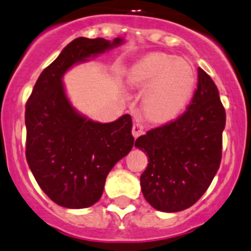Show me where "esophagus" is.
<instances>
[{
  "mask_svg": "<svg viewBox=\"0 0 251 251\" xmlns=\"http://www.w3.org/2000/svg\"><path fill=\"white\" fill-rule=\"evenodd\" d=\"M144 125H142L141 123H139V121H135L132 125V135L135 139H137L139 136H141L142 133H144Z\"/></svg>",
  "mask_w": 251,
  "mask_h": 251,
  "instance_id": "34e87169",
  "label": "esophagus"
}]
</instances>
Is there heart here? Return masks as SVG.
I'll return each instance as SVG.
<instances>
[{
  "instance_id": "heart-1",
  "label": "heart",
  "mask_w": 251,
  "mask_h": 251,
  "mask_svg": "<svg viewBox=\"0 0 251 251\" xmlns=\"http://www.w3.org/2000/svg\"><path fill=\"white\" fill-rule=\"evenodd\" d=\"M127 83L146 88L142 109L147 118L167 121L179 114L193 95L197 76L187 60L166 53H150L127 70Z\"/></svg>"
}]
</instances>
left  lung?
I'll return each instance as SVG.
<instances>
[{"label": "left lung", "instance_id": "obj_1", "mask_svg": "<svg viewBox=\"0 0 251 251\" xmlns=\"http://www.w3.org/2000/svg\"><path fill=\"white\" fill-rule=\"evenodd\" d=\"M224 127L226 110L218 88L198 68L197 89L186 111L135 142L149 156L140 182L154 209L179 212L204 194L221 165Z\"/></svg>", "mask_w": 251, "mask_h": 251}]
</instances>
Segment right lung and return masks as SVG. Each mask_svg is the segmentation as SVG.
<instances>
[{
    "label": "right lung",
    "mask_w": 251,
    "mask_h": 251,
    "mask_svg": "<svg viewBox=\"0 0 251 251\" xmlns=\"http://www.w3.org/2000/svg\"><path fill=\"white\" fill-rule=\"evenodd\" d=\"M123 39H74L37 79L25 104V158L42 191L65 208L97 203L115 163L133 146L128 114L95 123L73 109L62 78L72 65L121 44Z\"/></svg>",
    "instance_id": "1"
}]
</instances>
